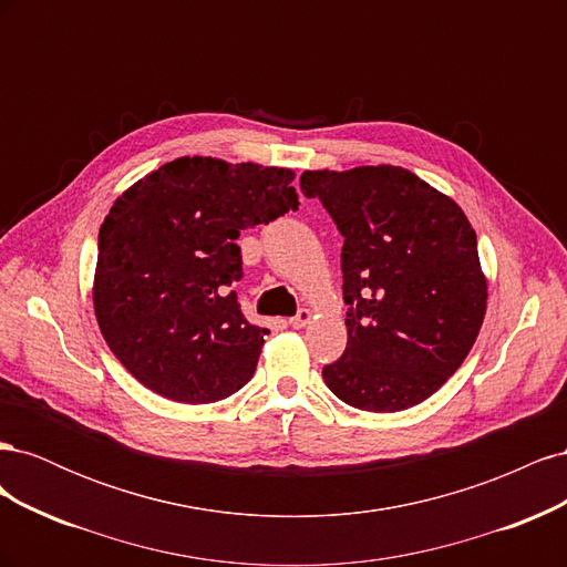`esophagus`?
I'll use <instances>...</instances> for the list:
<instances>
[{"label": "esophagus", "instance_id": "1", "mask_svg": "<svg viewBox=\"0 0 567 567\" xmlns=\"http://www.w3.org/2000/svg\"><path fill=\"white\" fill-rule=\"evenodd\" d=\"M310 319H312V312H310V310H305V307H302V310H298V312H296V317H290V319H288V323L293 326V329H302L305 323H310Z\"/></svg>", "mask_w": 567, "mask_h": 567}]
</instances>
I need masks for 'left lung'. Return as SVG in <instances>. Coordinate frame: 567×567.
Wrapping results in <instances>:
<instances>
[{
    "label": "left lung",
    "mask_w": 567,
    "mask_h": 567,
    "mask_svg": "<svg viewBox=\"0 0 567 567\" xmlns=\"http://www.w3.org/2000/svg\"><path fill=\"white\" fill-rule=\"evenodd\" d=\"M342 236L348 348L321 375L346 404L392 414L431 398L485 319L477 238L458 205L394 165L302 173Z\"/></svg>",
    "instance_id": "left-lung-1"
}]
</instances>
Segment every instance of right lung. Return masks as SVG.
<instances>
[{
  "label": "right lung",
  "instance_id": "1",
  "mask_svg": "<svg viewBox=\"0 0 567 567\" xmlns=\"http://www.w3.org/2000/svg\"><path fill=\"white\" fill-rule=\"evenodd\" d=\"M296 175L255 163L177 158L120 196L99 231L94 312L109 348L148 390L208 404L255 373L267 329L250 323L241 229L298 210Z\"/></svg>",
  "mask_w": 567,
  "mask_h": 567
}]
</instances>
